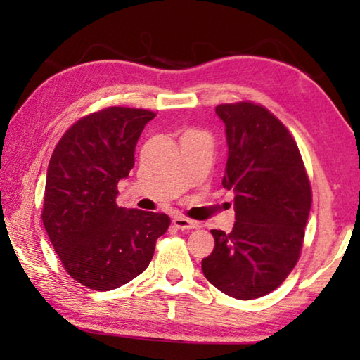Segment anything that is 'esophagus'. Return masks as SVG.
Returning a JSON list of instances; mask_svg holds the SVG:
<instances>
[{"mask_svg": "<svg viewBox=\"0 0 360 360\" xmlns=\"http://www.w3.org/2000/svg\"><path fill=\"white\" fill-rule=\"evenodd\" d=\"M174 226L179 229H193V228H198V223H196V221L185 218V216H175Z\"/></svg>", "mask_w": 360, "mask_h": 360, "instance_id": "esophagus-1", "label": "esophagus"}]
</instances>
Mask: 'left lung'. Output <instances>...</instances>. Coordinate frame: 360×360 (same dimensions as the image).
<instances>
[{
    "label": "left lung",
    "instance_id": "obj_1",
    "mask_svg": "<svg viewBox=\"0 0 360 360\" xmlns=\"http://www.w3.org/2000/svg\"><path fill=\"white\" fill-rule=\"evenodd\" d=\"M226 126L223 186L234 191L231 233L211 229L214 249L201 260L210 283L238 300L280 287L298 262L311 208V186L297 142L264 106H216Z\"/></svg>",
    "mask_w": 360,
    "mask_h": 360
}]
</instances>
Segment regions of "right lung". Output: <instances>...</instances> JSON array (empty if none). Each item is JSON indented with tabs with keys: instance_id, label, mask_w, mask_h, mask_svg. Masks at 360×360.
Instances as JSON below:
<instances>
[{
	"instance_id": "obj_1",
	"label": "right lung",
	"mask_w": 360,
	"mask_h": 360,
	"mask_svg": "<svg viewBox=\"0 0 360 360\" xmlns=\"http://www.w3.org/2000/svg\"><path fill=\"white\" fill-rule=\"evenodd\" d=\"M155 112L111 106L77 121L49 162L42 221L63 267L78 283L108 292L152 260L170 218L116 205L117 181L134 167L142 129Z\"/></svg>"
}]
</instances>
